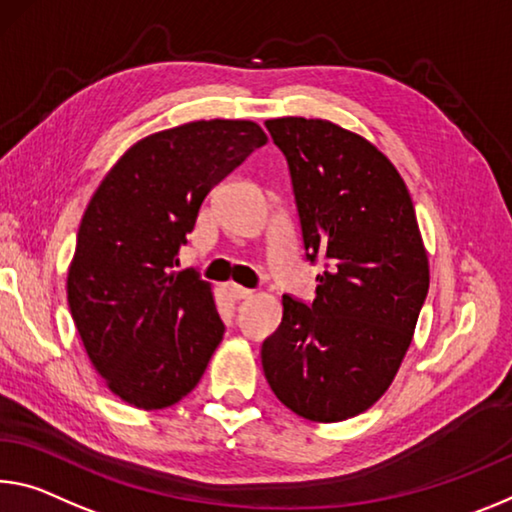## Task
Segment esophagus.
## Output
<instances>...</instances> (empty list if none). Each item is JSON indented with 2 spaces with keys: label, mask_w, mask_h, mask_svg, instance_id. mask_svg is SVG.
<instances>
[{
  "label": "esophagus",
  "mask_w": 512,
  "mask_h": 512,
  "mask_svg": "<svg viewBox=\"0 0 512 512\" xmlns=\"http://www.w3.org/2000/svg\"><path fill=\"white\" fill-rule=\"evenodd\" d=\"M227 294H230L234 300H243V298L253 296V291L246 287H239V285H227Z\"/></svg>",
  "instance_id": "esophagus-1"
}]
</instances>
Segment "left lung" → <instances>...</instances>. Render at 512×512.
I'll return each mask as SVG.
<instances>
[{"mask_svg": "<svg viewBox=\"0 0 512 512\" xmlns=\"http://www.w3.org/2000/svg\"><path fill=\"white\" fill-rule=\"evenodd\" d=\"M264 125L287 157L307 257L326 259L310 307L282 298L264 376L298 417L335 424L392 385L431 285L428 253L408 186L371 141L323 118Z\"/></svg>", "mask_w": 512, "mask_h": 512, "instance_id": "left-lung-1", "label": "left lung"}]
</instances>
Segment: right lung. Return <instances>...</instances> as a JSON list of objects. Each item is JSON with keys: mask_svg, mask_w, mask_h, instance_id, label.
Wrapping results in <instances>:
<instances>
[{"mask_svg": "<svg viewBox=\"0 0 512 512\" xmlns=\"http://www.w3.org/2000/svg\"><path fill=\"white\" fill-rule=\"evenodd\" d=\"M269 141L253 120H193L136 141L88 202L68 266L81 342L118 399L164 410L223 342L212 285L175 271L212 186Z\"/></svg>", "mask_w": 512, "mask_h": 512, "instance_id": "obj_1", "label": "right lung"}]
</instances>
